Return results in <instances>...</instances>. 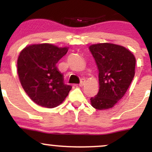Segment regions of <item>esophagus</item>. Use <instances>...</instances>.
I'll return each mask as SVG.
<instances>
[{
  "mask_svg": "<svg viewBox=\"0 0 152 152\" xmlns=\"http://www.w3.org/2000/svg\"><path fill=\"white\" fill-rule=\"evenodd\" d=\"M84 83H85V79L84 78H82V79L81 80V82H80V83H79V86H83V85H84Z\"/></svg>",
  "mask_w": 152,
  "mask_h": 152,
  "instance_id": "obj_1",
  "label": "esophagus"
}]
</instances>
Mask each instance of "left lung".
<instances>
[{
	"label": "left lung",
	"mask_w": 152,
	"mask_h": 152,
	"mask_svg": "<svg viewBox=\"0 0 152 152\" xmlns=\"http://www.w3.org/2000/svg\"><path fill=\"white\" fill-rule=\"evenodd\" d=\"M99 70V90L90 99L98 110L111 109L126 94L135 74L136 58L125 47L109 43L91 45Z\"/></svg>",
	"instance_id": "1"
}]
</instances>
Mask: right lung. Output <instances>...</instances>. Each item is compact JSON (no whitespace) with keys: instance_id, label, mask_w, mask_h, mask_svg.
Returning a JSON list of instances; mask_svg holds the SVG:
<instances>
[{"instance_id":"add662e5","label":"right lung","mask_w":152,"mask_h":152,"mask_svg":"<svg viewBox=\"0 0 152 152\" xmlns=\"http://www.w3.org/2000/svg\"><path fill=\"white\" fill-rule=\"evenodd\" d=\"M68 50V47L39 43L26 46L19 54V80L26 93L38 105L56 107L71 89V86L64 84L63 75L56 66Z\"/></svg>"}]
</instances>
